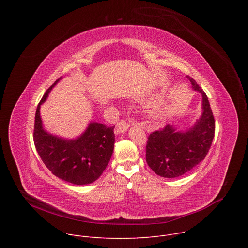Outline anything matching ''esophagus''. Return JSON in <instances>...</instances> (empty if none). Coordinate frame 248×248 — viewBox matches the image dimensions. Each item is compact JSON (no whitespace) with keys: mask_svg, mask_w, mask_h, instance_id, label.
I'll return each mask as SVG.
<instances>
[{"mask_svg":"<svg viewBox=\"0 0 248 248\" xmlns=\"http://www.w3.org/2000/svg\"><path fill=\"white\" fill-rule=\"evenodd\" d=\"M128 127H129V124H128V123H126L125 121H121V122L117 124V130H118V132H120V133L125 132V131L128 129Z\"/></svg>","mask_w":248,"mask_h":248,"instance_id":"1","label":"esophagus"}]
</instances>
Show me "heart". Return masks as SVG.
<instances>
[{"label": "heart", "instance_id": "heart-1", "mask_svg": "<svg viewBox=\"0 0 248 248\" xmlns=\"http://www.w3.org/2000/svg\"><path fill=\"white\" fill-rule=\"evenodd\" d=\"M165 114V107L163 103L156 102L146 111V115L150 120H159Z\"/></svg>", "mask_w": 248, "mask_h": 248}]
</instances>
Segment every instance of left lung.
<instances>
[{"label":"left lung","mask_w":248,"mask_h":248,"mask_svg":"<svg viewBox=\"0 0 248 248\" xmlns=\"http://www.w3.org/2000/svg\"><path fill=\"white\" fill-rule=\"evenodd\" d=\"M194 91L202 95V115L190 128L179 131L168 124L152 132L146 145V162L160 176L178 178L193 169L206 157L215 134V120L205 92L190 77Z\"/></svg>","instance_id":"left-lung-1"}]
</instances>
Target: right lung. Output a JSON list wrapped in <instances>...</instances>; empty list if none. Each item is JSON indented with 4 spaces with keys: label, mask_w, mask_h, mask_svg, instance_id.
<instances>
[{
    "label": "right lung",
    "mask_w": 248,
    "mask_h": 248,
    "mask_svg": "<svg viewBox=\"0 0 248 248\" xmlns=\"http://www.w3.org/2000/svg\"><path fill=\"white\" fill-rule=\"evenodd\" d=\"M59 78L46 91L35 114L34 144L45 166L59 179L78 186L95 182L108 166L114 151V127L90 122L77 138L67 139L48 132L40 116L41 105L47 100Z\"/></svg>",
    "instance_id": "right-lung-1"
}]
</instances>
